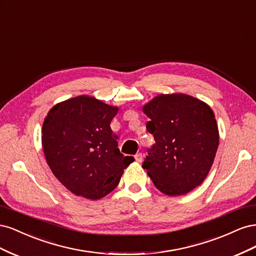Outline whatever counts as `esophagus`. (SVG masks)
Returning a JSON list of instances; mask_svg holds the SVG:
<instances>
[{
    "mask_svg": "<svg viewBox=\"0 0 256 256\" xmlns=\"http://www.w3.org/2000/svg\"><path fill=\"white\" fill-rule=\"evenodd\" d=\"M134 159H136V162H142V161H143V154H142L141 152L136 154V156H134Z\"/></svg>",
    "mask_w": 256,
    "mask_h": 256,
    "instance_id": "1",
    "label": "esophagus"
}]
</instances>
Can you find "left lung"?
<instances>
[{"mask_svg": "<svg viewBox=\"0 0 256 256\" xmlns=\"http://www.w3.org/2000/svg\"><path fill=\"white\" fill-rule=\"evenodd\" d=\"M143 112L156 143L147 150L142 168L162 193L186 194L204 182L218 150L212 110L189 95L162 94L146 104Z\"/></svg>", "mask_w": 256, "mask_h": 256, "instance_id": "obj_1", "label": "left lung"}]
</instances>
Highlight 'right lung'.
Returning <instances> with one entry per match:
<instances>
[{
	"label": "right lung",
	"instance_id": "1",
	"mask_svg": "<svg viewBox=\"0 0 256 256\" xmlns=\"http://www.w3.org/2000/svg\"><path fill=\"white\" fill-rule=\"evenodd\" d=\"M118 108L90 96L54 106L42 130V150L52 173L74 194L99 200L114 190L134 158L118 147L111 120Z\"/></svg>",
	"mask_w": 256,
	"mask_h": 256
}]
</instances>
